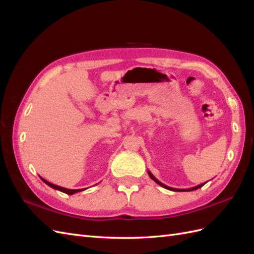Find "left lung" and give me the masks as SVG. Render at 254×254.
<instances>
[{
    "instance_id": "1",
    "label": "left lung",
    "mask_w": 254,
    "mask_h": 254,
    "mask_svg": "<svg viewBox=\"0 0 254 254\" xmlns=\"http://www.w3.org/2000/svg\"><path fill=\"white\" fill-rule=\"evenodd\" d=\"M148 173V175H149V177L150 178L155 181L156 183H158L159 186H161L162 188H164V189H166V190H174V191H190V190H198V189H200V188H202L204 184L206 183V182H204V183H201V184H199V186H197V187H194V188H190V189H175V188H171V187H167V186H165V184H163L162 182H160L155 176H153L149 171L147 172Z\"/></svg>"
}]
</instances>
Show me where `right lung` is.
<instances>
[{
	"mask_svg": "<svg viewBox=\"0 0 254 254\" xmlns=\"http://www.w3.org/2000/svg\"><path fill=\"white\" fill-rule=\"evenodd\" d=\"M40 179H41L45 184H48V186H49V187H51L52 189H54V190H58L63 191V193H65V194H67V195H73V194H75V193H78V191H82V190H87V189H79V190H70V189H65V188L56 186V184H53V183H51V182L47 181L45 179H43L42 177H40Z\"/></svg>",
	"mask_w": 254,
	"mask_h": 254,
	"instance_id": "obj_1",
	"label": "right lung"
}]
</instances>
